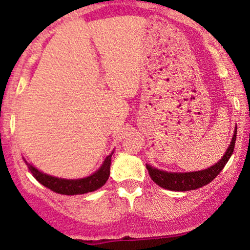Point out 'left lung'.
Masks as SVG:
<instances>
[{
	"label": "left lung",
	"instance_id": "obj_1",
	"mask_svg": "<svg viewBox=\"0 0 250 250\" xmlns=\"http://www.w3.org/2000/svg\"><path fill=\"white\" fill-rule=\"evenodd\" d=\"M235 137H237V129H235L234 135H233L232 143L227 148L226 153L221 160L213 165L209 168H206L202 171H196V172H185V173H172L165 172V171L157 170L155 167H151L146 165V168L148 171V175L152 178V181L160 187L170 191H191V189L200 188V187L206 186L210 181L218 176V173L223 170V167L228 162L229 157L232 156L233 150L235 145Z\"/></svg>",
	"mask_w": 250,
	"mask_h": 250
}]
</instances>
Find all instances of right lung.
Returning a JSON list of instances; mask_svg holds the SVG:
<instances>
[{
    "mask_svg": "<svg viewBox=\"0 0 250 250\" xmlns=\"http://www.w3.org/2000/svg\"><path fill=\"white\" fill-rule=\"evenodd\" d=\"M111 155L113 153H110L109 156L105 159L104 164L102 165V167L97 172L93 173L89 177L80 178V180H64V178L53 177V176L42 173L33 166H29V171H31L32 175L34 176V178L38 182H41L43 186L48 187L53 192L61 194H68V196L83 194L88 193V192H93L95 189L100 188L102 186H104L110 175Z\"/></svg>",
    "mask_w": 250,
    "mask_h": 250,
    "instance_id": "1",
    "label": "right lung"
}]
</instances>
